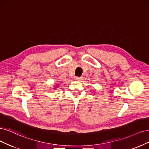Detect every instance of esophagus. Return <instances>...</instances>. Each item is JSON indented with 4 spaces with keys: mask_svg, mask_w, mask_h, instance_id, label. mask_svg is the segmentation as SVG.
I'll use <instances>...</instances> for the list:
<instances>
[{
    "mask_svg": "<svg viewBox=\"0 0 149 149\" xmlns=\"http://www.w3.org/2000/svg\"><path fill=\"white\" fill-rule=\"evenodd\" d=\"M75 80L80 81V80H82V77H75Z\"/></svg>",
    "mask_w": 149,
    "mask_h": 149,
    "instance_id": "1",
    "label": "esophagus"
}]
</instances>
